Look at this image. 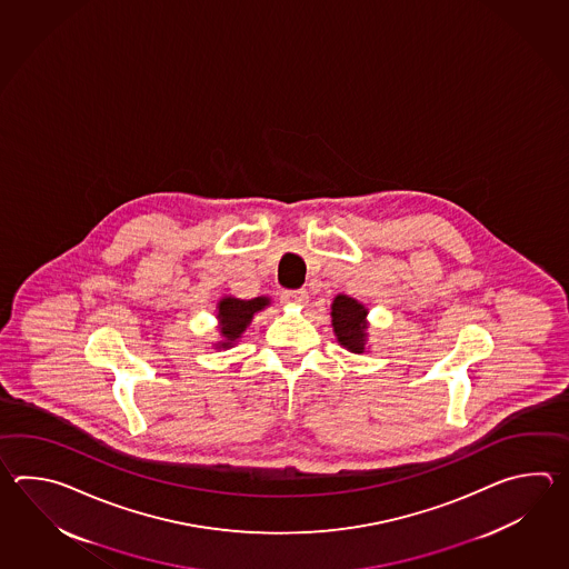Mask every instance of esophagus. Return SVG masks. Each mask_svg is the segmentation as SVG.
Listing matches in <instances>:
<instances>
[{"instance_id": "obj_1", "label": "esophagus", "mask_w": 569, "mask_h": 569, "mask_svg": "<svg viewBox=\"0 0 569 569\" xmlns=\"http://www.w3.org/2000/svg\"><path fill=\"white\" fill-rule=\"evenodd\" d=\"M282 302H287V305H305V302L309 301V295H307V290H284L282 292Z\"/></svg>"}]
</instances>
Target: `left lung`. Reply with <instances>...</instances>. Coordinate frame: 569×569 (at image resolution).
<instances>
[{"instance_id":"obj_1","label":"left lung","mask_w":569,"mask_h":569,"mask_svg":"<svg viewBox=\"0 0 569 569\" xmlns=\"http://www.w3.org/2000/svg\"><path fill=\"white\" fill-rule=\"evenodd\" d=\"M366 309L358 301H353L346 295L336 297L331 305V317H333V331L338 336L339 343L350 351L360 353L363 351L366 341Z\"/></svg>"}]
</instances>
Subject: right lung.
<instances>
[{"label": "right lung", "instance_id": "add662e5", "mask_svg": "<svg viewBox=\"0 0 569 569\" xmlns=\"http://www.w3.org/2000/svg\"><path fill=\"white\" fill-rule=\"evenodd\" d=\"M267 305V297H258L252 301H240V299L228 297L219 302L218 317L221 319V336L226 338V341H221V346L228 348L236 339L240 338L246 326L252 321L256 311L264 309Z\"/></svg>", "mask_w": 569, "mask_h": 569}]
</instances>
